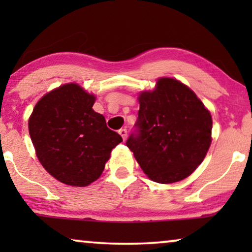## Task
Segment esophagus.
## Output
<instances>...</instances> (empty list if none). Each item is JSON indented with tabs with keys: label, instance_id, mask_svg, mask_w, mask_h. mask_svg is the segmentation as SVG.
Masks as SVG:
<instances>
[{
	"label": "esophagus",
	"instance_id": "34e87169",
	"mask_svg": "<svg viewBox=\"0 0 252 252\" xmlns=\"http://www.w3.org/2000/svg\"><path fill=\"white\" fill-rule=\"evenodd\" d=\"M118 133L120 134V136L123 137V140L125 141L126 137H127V129H126V128H120V129L118 130Z\"/></svg>",
	"mask_w": 252,
	"mask_h": 252
}]
</instances>
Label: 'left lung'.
Here are the masks:
<instances>
[{
	"instance_id": "8db88e82",
	"label": "left lung",
	"mask_w": 252,
	"mask_h": 252,
	"mask_svg": "<svg viewBox=\"0 0 252 252\" xmlns=\"http://www.w3.org/2000/svg\"><path fill=\"white\" fill-rule=\"evenodd\" d=\"M139 103L136 129L126 146L153 181L184 180L208 153L211 113L190 88L172 78L158 79L153 92L139 95Z\"/></svg>"
}]
</instances>
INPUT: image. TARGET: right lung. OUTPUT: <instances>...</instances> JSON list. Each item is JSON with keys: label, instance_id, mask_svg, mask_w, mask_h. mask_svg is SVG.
Masks as SVG:
<instances>
[{"label": "right lung", "instance_id": "obj_1", "mask_svg": "<svg viewBox=\"0 0 252 252\" xmlns=\"http://www.w3.org/2000/svg\"><path fill=\"white\" fill-rule=\"evenodd\" d=\"M95 96L66 84L43 96L29 120L37 159L68 186L85 187L101 177L111 150L123 139L95 112Z\"/></svg>", "mask_w": 252, "mask_h": 252}]
</instances>
